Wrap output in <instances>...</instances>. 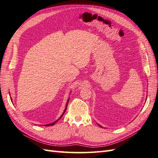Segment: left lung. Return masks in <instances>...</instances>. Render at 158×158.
Masks as SVG:
<instances>
[{
	"label": "left lung",
	"instance_id": "1",
	"mask_svg": "<svg viewBox=\"0 0 158 158\" xmlns=\"http://www.w3.org/2000/svg\"><path fill=\"white\" fill-rule=\"evenodd\" d=\"M99 126H100V127H102V126H101V125H99Z\"/></svg>",
	"mask_w": 158,
	"mask_h": 158
}]
</instances>
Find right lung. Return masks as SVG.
<instances>
[{
	"label": "right lung",
	"instance_id": "add662e5",
	"mask_svg": "<svg viewBox=\"0 0 158 158\" xmlns=\"http://www.w3.org/2000/svg\"><path fill=\"white\" fill-rule=\"evenodd\" d=\"M67 104H68V102H67V106H66V108H65V110H64V112H63V114L61 115V116H60V118H59V119H60V118H62V116L63 115V114H64V112H65L66 111V110H67ZM59 119L58 120H56V121H54V122L53 123H50V124H48V125H45V126H51V125H54L55 123H56V121H59Z\"/></svg>",
	"mask_w": 158,
	"mask_h": 158
}]
</instances>
